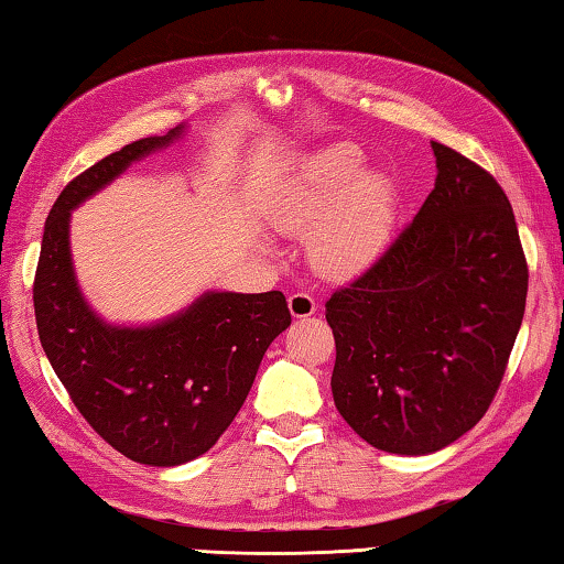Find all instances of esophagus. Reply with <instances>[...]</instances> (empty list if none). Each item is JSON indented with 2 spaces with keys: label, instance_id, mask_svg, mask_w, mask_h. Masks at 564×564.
Listing matches in <instances>:
<instances>
[{
  "label": "esophagus",
  "instance_id": "esophagus-1",
  "mask_svg": "<svg viewBox=\"0 0 564 564\" xmlns=\"http://www.w3.org/2000/svg\"><path fill=\"white\" fill-rule=\"evenodd\" d=\"M290 312H292V317H297V319L312 317V314L317 312V302H314V297L307 292H294L290 297Z\"/></svg>",
  "mask_w": 564,
  "mask_h": 564
}]
</instances>
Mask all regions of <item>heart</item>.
Wrapping results in <instances>:
<instances>
[{"label": "heart", "instance_id": "obj_1", "mask_svg": "<svg viewBox=\"0 0 564 564\" xmlns=\"http://www.w3.org/2000/svg\"><path fill=\"white\" fill-rule=\"evenodd\" d=\"M354 145L339 143L304 158L272 215L284 232H310V260L332 280H349L379 260L397 225L391 177L367 171Z\"/></svg>", "mask_w": 564, "mask_h": 564}]
</instances>
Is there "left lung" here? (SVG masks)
I'll use <instances>...</instances> for the list:
<instances>
[{
    "label": "left lung",
    "mask_w": 564,
    "mask_h": 564,
    "mask_svg": "<svg viewBox=\"0 0 564 564\" xmlns=\"http://www.w3.org/2000/svg\"><path fill=\"white\" fill-rule=\"evenodd\" d=\"M436 187L369 270L327 300L332 393L373 448L421 456L486 416L528 297L506 191L433 141Z\"/></svg>",
    "instance_id": "1"
}]
</instances>
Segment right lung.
Masks as SVG:
<instances>
[{"instance_id": "add662e5", "label": "right lung", "mask_w": 564, "mask_h": 564, "mask_svg": "<svg viewBox=\"0 0 564 564\" xmlns=\"http://www.w3.org/2000/svg\"><path fill=\"white\" fill-rule=\"evenodd\" d=\"M167 135L141 138L76 175L46 217L34 274L36 329L78 413L108 446L145 466H181L210 451L242 409L276 334L282 292H207L173 319L126 329L88 310L68 254V215Z\"/></svg>"}]
</instances>
